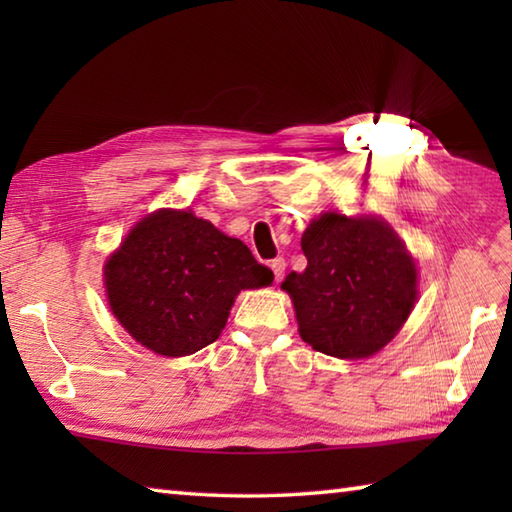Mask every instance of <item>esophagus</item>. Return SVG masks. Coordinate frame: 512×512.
I'll list each match as a JSON object with an SVG mask.
<instances>
[{
	"mask_svg": "<svg viewBox=\"0 0 512 512\" xmlns=\"http://www.w3.org/2000/svg\"><path fill=\"white\" fill-rule=\"evenodd\" d=\"M284 268H287V262H284V257H275L273 262H271V271L275 275V282H282Z\"/></svg>",
	"mask_w": 512,
	"mask_h": 512,
	"instance_id": "esophagus-1",
	"label": "esophagus"
}]
</instances>
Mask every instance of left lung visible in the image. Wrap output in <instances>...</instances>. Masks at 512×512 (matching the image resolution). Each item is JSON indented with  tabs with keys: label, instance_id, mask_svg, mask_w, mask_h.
<instances>
[{
	"label": "left lung",
	"instance_id": "1",
	"mask_svg": "<svg viewBox=\"0 0 512 512\" xmlns=\"http://www.w3.org/2000/svg\"><path fill=\"white\" fill-rule=\"evenodd\" d=\"M300 246L307 268L289 273L282 289L302 341L339 359H366L393 341L418 298V268L391 225L325 212Z\"/></svg>",
	"mask_w": 512,
	"mask_h": 512
}]
</instances>
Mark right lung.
<instances>
[{
    "instance_id": "add662e5",
    "label": "right lung",
    "mask_w": 512,
    "mask_h": 512,
    "mask_svg": "<svg viewBox=\"0 0 512 512\" xmlns=\"http://www.w3.org/2000/svg\"><path fill=\"white\" fill-rule=\"evenodd\" d=\"M103 277L121 327L162 357H187L214 343L239 291L273 282L271 268L244 241L192 210L144 216L108 257Z\"/></svg>"
}]
</instances>
